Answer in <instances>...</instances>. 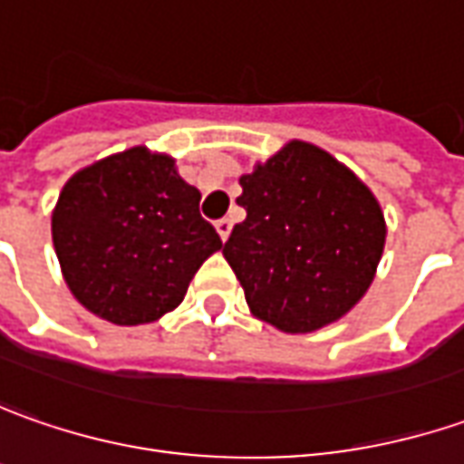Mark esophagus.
I'll use <instances>...</instances> for the list:
<instances>
[{"instance_id":"esophagus-1","label":"esophagus","mask_w":464,"mask_h":464,"mask_svg":"<svg viewBox=\"0 0 464 464\" xmlns=\"http://www.w3.org/2000/svg\"><path fill=\"white\" fill-rule=\"evenodd\" d=\"M231 228H233V223L228 220V218H223V220H218V223H216V231L220 233V238H223V241H226V238L231 236Z\"/></svg>"}]
</instances>
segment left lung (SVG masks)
I'll list each match as a JSON object with an SVG mask.
<instances>
[{
	"label": "left lung",
	"mask_w": 464,
	"mask_h": 464,
	"mask_svg": "<svg viewBox=\"0 0 464 464\" xmlns=\"http://www.w3.org/2000/svg\"><path fill=\"white\" fill-rule=\"evenodd\" d=\"M223 256L251 313L285 334H311L352 311L385 248L380 202L324 149L290 140L241 179Z\"/></svg>",
	"instance_id": "8db88e82"
}]
</instances>
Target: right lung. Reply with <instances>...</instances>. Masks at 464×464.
Segmentation results:
<instances>
[{
	"label": "right lung",
	"instance_id": "add662e5",
	"mask_svg": "<svg viewBox=\"0 0 464 464\" xmlns=\"http://www.w3.org/2000/svg\"><path fill=\"white\" fill-rule=\"evenodd\" d=\"M51 233L63 280L115 326L174 311L202 262L223 246L200 216V189L146 146L79 169L58 195Z\"/></svg>",
	"mask_w": 464,
	"mask_h": 464
}]
</instances>
